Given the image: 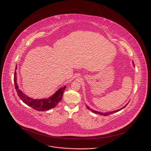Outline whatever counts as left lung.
Returning <instances> with one entry per match:
<instances>
[{"instance_id":"left-lung-1","label":"left lung","mask_w":151,"mask_h":151,"mask_svg":"<svg viewBox=\"0 0 151 151\" xmlns=\"http://www.w3.org/2000/svg\"><path fill=\"white\" fill-rule=\"evenodd\" d=\"M127 104H126V105H125L124 107H123V108H121V109H118V110H115V111H110V112H108V113H100V112H99V111H94V110H92L91 108H89V106H88L87 105L86 106V108L88 109H89V110H90L91 111H92V112H93L94 113H96V114H101V115H104V116H107V115H109V114H113V113H116V112H118V111H120V110H121L122 109H123V108H125L127 105Z\"/></svg>"}]
</instances>
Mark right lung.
Segmentation results:
<instances>
[{
  "mask_svg": "<svg viewBox=\"0 0 151 151\" xmlns=\"http://www.w3.org/2000/svg\"><path fill=\"white\" fill-rule=\"evenodd\" d=\"M17 66L15 68V71L14 74V83L15 89L16 90L17 93L18 94L20 99L25 104L30 107L38 111H45L56 107L58 104L61 101L62 96L65 89V86L62 87L60 89H58L57 91L54 94L50 97L45 99H40L36 100L31 99L28 97L27 95L23 93L21 90L19 89V86H17L16 82V70Z\"/></svg>",
  "mask_w": 151,
  "mask_h": 151,
  "instance_id": "1",
  "label": "right lung"
}]
</instances>
